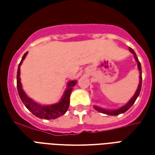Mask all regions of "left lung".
Returning a JSON list of instances; mask_svg holds the SVG:
<instances>
[{"label": "left lung", "mask_w": 155, "mask_h": 155, "mask_svg": "<svg viewBox=\"0 0 155 155\" xmlns=\"http://www.w3.org/2000/svg\"><path fill=\"white\" fill-rule=\"evenodd\" d=\"M130 51L132 53V54L134 55V59H135V61H137V63H138V68H139V71H140V84H139V86H138V89H137L136 92H135V94L134 95L132 99L130 100L128 103H127L123 107H121L119 110H104V109H101V108H99L97 106H94V109L96 110L100 111L101 113H104V114H109V115H119L120 114H122V113H124L125 111H127L129 109H130L132 105L134 104V103L136 101V99L138 98V96L140 95V91H141V86H142V69H141V64H140V62L138 60V57L136 56V54H135V52L134 51L133 49H131L130 48Z\"/></svg>", "instance_id": "8db88e82"}]
</instances>
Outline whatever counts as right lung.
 I'll return each instance as SVG.
<instances>
[{"label":"right lung","instance_id":"add662e5","mask_svg":"<svg viewBox=\"0 0 155 155\" xmlns=\"http://www.w3.org/2000/svg\"><path fill=\"white\" fill-rule=\"evenodd\" d=\"M27 54V52L25 53L21 59V61L20 62L17 70V91H18L19 96L21 100L25 104V106L31 112L32 114L38 117L40 119H44V120H54L56 118L62 116L63 114H65L67 111L69 105H70V96H71V91L73 90V87L76 84L77 81H71L67 84V89L65 90L64 95L61 99V101L57 104H51V105H41L35 103L25 94V92L22 90L21 83V77H20V66L21 64L22 61L25 59Z\"/></svg>","mask_w":155,"mask_h":155}]
</instances>
